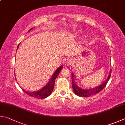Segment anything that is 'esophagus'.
Returning <instances> with one entry per match:
<instances>
[{
	"label": "esophagus",
	"mask_w": 125,
	"mask_h": 125,
	"mask_svg": "<svg viewBox=\"0 0 125 125\" xmlns=\"http://www.w3.org/2000/svg\"><path fill=\"white\" fill-rule=\"evenodd\" d=\"M73 59H68V60H67L66 61V64L69 65H73Z\"/></svg>",
	"instance_id": "obj_1"
}]
</instances>
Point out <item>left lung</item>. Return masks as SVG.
Returning a JSON list of instances; mask_svg holds the SVG:
<instances>
[{"mask_svg": "<svg viewBox=\"0 0 125 125\" xmlns=\"http://www.w3.org/2000/svg\"><path fill=\"white\" fill-rule=\"evenodd\" d=\"M111 73V70L110 71V73ZM110 73H109V75L108 78H107V80L105 81V82H104L102 84L95 87V88H93L88 89H82L81 88H80V87L77 86L75 81H74V80H75L74 77H74V75L73 73H72V86H73L74 93H75L77 95L82 97H91L92 95L96 94H97L98 93H99V92L101 91L102 89H103L104 87L106 86L107 83H108L110 78Z\"/></svg>", "mask_w": 125, "mask_h": 125, "instance_id": "1", "label": "left lung"}]
</instances>
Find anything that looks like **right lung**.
<instances>
[{
  "instance_id": "obj_1",
  "label": "right lung",
  "mask_w": 125,
  "mask_h": 125,
  "mask_svg": "<svg viewBox=\"0 0 125 125\" xmlns=\"http://www.w3.org/2000/svg\"><path fill=\"white\" fill-rule=\"evenodd\" d=\"M32 29V28H31V29L29 30V31ZM19 46V44L18 45V46H17V48H18ZM62 69V65L59 67V68L56 70L55 72L54 73L52 78L50 79L49 82L47 83V84L46 85L45 87H44L43 88L40 89V90L32 92H31L25 91L24 90H23V89L22 90L25 92L27 94L29 95L30 96H31L32 97L38 98V99H44V98L48 97V96H49L50 94H51L52 91H53L55 81V79L56 78V77H58V76L59 75V73H60V72Z\"/></svg>"
}]
</instances>
